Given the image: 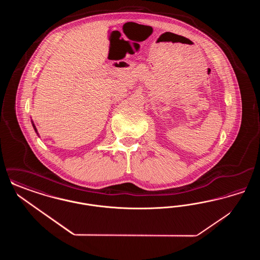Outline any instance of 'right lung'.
Here are the masks:
<instances>
[{
  "instance_id": "obj_1",
  "label": "right lung",
  "mask_w": 260,
  "mask_h": 260,
  "mask_svg": "<svg viewBox=\"0 0 260 260\" xmlns=\"http://www.w3.org/2000/svg\"><path fill=\"white\" fill-rule=\"evenodd\" d=\"M32 124H33V127H34V129H35V132H36V133H37V128H36V126H35V124H34V123H33V122H32ZM37 135H38V133H37Z\"/></svg>"
}]
</instances>
